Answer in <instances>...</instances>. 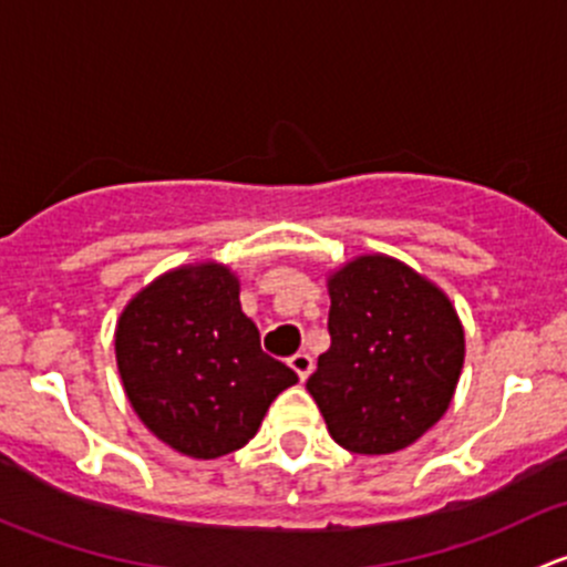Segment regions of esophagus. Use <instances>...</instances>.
I'll use <instances>...</instances> for the list:
<instances>
[{
    "instance_id": "1",
    "label": "esophagus",
    "mask_w": 567,
    "mask_h": 567,
    "mask_svg": "<svg viewBox=\"0 0 567 567\" xmlns=\"http://www.w3.org/2000/svg\"><path fill=\"white\" fill-rule=\"evenodd\" d=\"M290 368H293V373L299 375V381H307L310 379V373H312V368H316V364H312V357L310 353H296V357H290Z\"/></svg>"
}]
</instances>
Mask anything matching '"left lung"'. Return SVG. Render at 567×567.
Segmentation results:
<instances>
[{"instance_id": "left-lung-1", "label": "left lung", "mask_w": 567, "mask_h": 567, "mask_svg": "<svg viewBox=\"0 0 567 567\" xmlns=\"http://www.w3.org/2000/svg\"><path fill=\"white\" fill-rule=\"evenodd\" d=\"M329 351L307 381L329 436L348 453L390 455L453 403L463 323L436 282L390 255H359L326 277Z\"/></svg>"}]
</instances>
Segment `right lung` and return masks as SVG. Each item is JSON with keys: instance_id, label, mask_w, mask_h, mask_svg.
Returning <instances> with one entry per match:
<instances>
[{"instance_id": "right-lung-1", "label": "right lung", "mask_w": 567, "mask_h": 567, "mask_svg": "<svg viewBox=\"0 0 567 567\" xmlns=\"http://www.w3.org/2000/svg\"><path fill=\"white\" fill-rule=\"evenodd\" d=\"M241 282L216 260L164 271L123 307L114 357L142 425L188 458L236 453L299 375L260 348Z\"/></svg>"}]
</instances>
